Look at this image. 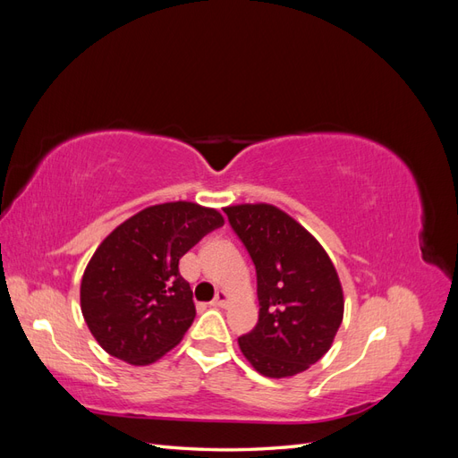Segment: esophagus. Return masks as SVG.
Masks as SVG:
<instances>
[{
	"mask_svg": "<svg viewBox=\"0 0 458 458\" xmlns=\"http://www.w3.org/2000/svg\"><path fill=\"white\" fill-rule=\"evenodd\" d=\"M227 301H229V294L225 293V290H217L216 298L212 300V306H216V308H225Z\"/></svg>",
	"mask_w": 458,
	"mask_h": 458,
	"instance_id": "obj_1",
	"label": "esophagus"
}]
</instances>
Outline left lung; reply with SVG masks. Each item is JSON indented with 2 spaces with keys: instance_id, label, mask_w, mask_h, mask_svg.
I'll return each instance as SVG.
<instances>
[{
  "instance_id": "1",
  "label": "left lung",
  "mask_w": 458,
  "mask_h": 458,
  "mask_svg": "<svg viewBox=\"0 0 458 458\" xmlns=\"http://www.w3.org/2000/svg\"><path fill=\"white\" fill-rule=\"evenodd\" d=\"M224 212L258 275L259 318L239 338L242 355L267 378L308 370L330 350L344 318L335 263L306 227L273 204H237Z\"/></svg>"
}]
</instances>
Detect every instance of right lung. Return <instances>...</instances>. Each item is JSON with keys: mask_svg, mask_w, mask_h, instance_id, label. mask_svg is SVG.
Returning a JSON list of instances; mask_svg holds the SVG:
<instances>
[{"mask_svg": "<svg viewBox=\"0 0 458 458\" xmlns=\"http://www.w3.org/2000/svg\"><path fill=\"white\" fill-rule=\"evenodd\" d=\"M221 225L214 208L164 202L137 212L99 244L81 276L80 306L106 353L143 367L182 342L197 310L179 259Z\"/></svg>", "mask_w": 458, "mask_h": 458, "instance_id": "1", "label": "right lung"}]
</instances>
